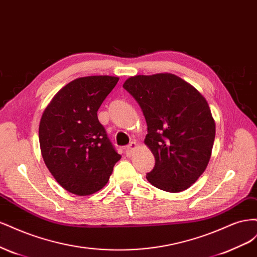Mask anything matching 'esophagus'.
<instances>
[{"mask_svg":"<svg viewBox=\"0 0 257 257\" xmlns=\"http://www.w3.org/2000/svg\"><path fill=\"white\" fill-rule=\"evenodd\" d=\"M137 147H138V144H137L136 142H132V143L125 148V153H126L127 157H131V155L134 153L135 149H137Z\"/></svg>","mask_w":257,"mask_h":257,"instance_id":"obj_1","label":"esophagus"}]
</instances>
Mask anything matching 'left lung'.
<instances>
[{
    "instance_id": "left-lung-1",
    "label": "left lung",
    "mask_w": 257,
    "mask_h": 257,
    "mask_svg": "<svg viewBox=\"0 0 257 257\" xmlns=\"http://www.w3.org/2000/svg\"><path fill=\"white\" fill-rule=\"evenodd\" d=\"M123 87L147 121L145 144L155 159L147 180L170 193L189 189L207 168L214 143L215 121L206 98L170 73L136 75Z\"/></svg>"
}]
</instances>
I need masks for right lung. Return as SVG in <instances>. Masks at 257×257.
I'll return each instance as SVG.
<instances>
[{
	"mask_svg": "<svg viewBox=\"0 0 257 257\" xmlns=\"http://www.w3.org/2000/svg\"><path fill=\"white\" fill-rule=\"evenodd\" d=\"M119 77L88 76L57 92L42 114V157L57 182L78 196L103 189L121 159L97 118L98 108Z\"/></svg>",
	"mask_w": 257,
	"mask_h": 257,
	"instance_id": "obj_1",
	"label": "right lung"
}]
</instances>
